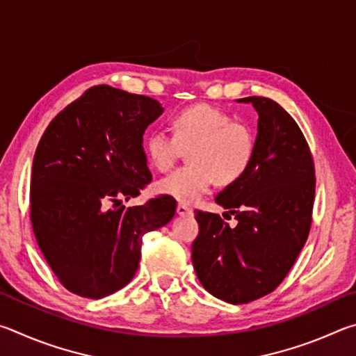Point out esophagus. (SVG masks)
Segmentation results:
<instances>
[{"label":"esophagus","instance_id":"1","mask_svg":"<svg viewBox=\"0 0 356 356\" xmlns=\"http://www.w3.org/2000/svg\"><path fill=\"white\" fill-rule=\"evenodd\" d=\"M193 213V210L190 207H186L185 204H177V215L180 216H188Z\"/></svg>","mask_w":356,"mask_h":356}]
</instances>
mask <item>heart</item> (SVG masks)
<instances>
[{
    "mask_svg": "<svg viewBox=\"0 0 356 356\" xmlns=\"http://www.w3.org/2000/svg\"><path fill=\"white\" fill-rule=\"evenodd\" d=\"M170 122L172 135L154 130L146 138L150 165L159 171L171 170L182 149H190L191 163L161 179V193L193 204L215 180L218 185H231L248 171L256 152V135L246 122L210 105L184 108L172 114Z\"/></svg>",
    "mask_w": 356,
    "mask_h": 356,
    "instance_id": "heart-1",
    "label": "heart"
}]
</instances>
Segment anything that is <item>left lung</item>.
<instances>
[{"instance_id":"1","label":"left lung","mask_w":356,"mask_h":356,"mask_svg":"<svg viewBox=\"0 0 356 356\" xmlns=\"http://www.w3.org/2000/svg\"><path fill=\"white\" fill-rule=\"evenodd\" d=\"M238 102L259 114L254 159L215 197L238 222L229 227L220 215L195 210L200 234L191 246L204 289L232 305L261 298L286 278L308 238L316 195L314 160L291 114L267 97Z\"/></svg>"}]
</instances>
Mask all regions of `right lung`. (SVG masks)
<instances>
[{"label":"right lung","mask_w":356,"mask_h":356,"mask_svg":"<svg viewBox=\"0 0 356 356\" xmlns=\"http://www.w3.org/2000/svg\"><path fill=\"white\" fill-rule=\"evenodd\" d=\"M161 113L155 99L100 84L58 113L38 144L33 231L59 282L80 297L99 300L127 286L144 234L176 213L168 195L122 204L152 180L143 135Z\"/></svg>","instance_id":"1"}]
</instances>
